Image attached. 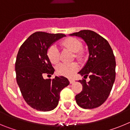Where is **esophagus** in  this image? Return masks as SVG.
<instances>
[{
	"instance_id": "obj_1",
	"label": "esophagus",
	"mask_w": 130,
	"mask_h": 130,
	"mask_svg": "<svg viewBox=\"0 0 130 130\" xmlns=\"http://www.w3.org/2000/svg\"><path fill=\"white\" fill-rule=\"evenodd\" d=\"M69 81H70V84H72V83H73L75 82V81H74L73 79H69Z\"/></svg>"
}]
</instances>
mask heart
Segmentation results:
<instances>
[{
  "label": "heart",
  "mask_w": 130,
  "mask_h": 130,
  "mask_svg": "<svg viewBox=\"0 0 130 130\" xmlns=\"http://www.w3.org/2000/svg\"><path fill=\"white\" fill-rule=\"evenodd\" d=\"M61 45L65 49H67L74 53L73 55L76 59L81 60L85 57V52L81 48L83 47L82 42L76 38L70 37L65 39L61 42ZM47 55L49 61L53 64H56L59 61V51L57 47L53 45L49 47L47 51ZM79 66L75 62L70 64H58L57 66V72L58 75L67 77H72L75 72H77Z\"/></svg>",
  "instance_id": "b5f03b06"
}]
</instances>
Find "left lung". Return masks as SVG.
Wrapping results in <instances>:
<instances>
[{"mask_svg":"<svg viewBox=\"0 0 130 130\" xmlns=\"http://www.w3.org/2000/svg\"><path fill=\"white\" fill-rule=\"evenodd\" d=\"M81 38L88 49V58L79 73L90 81L79 80L83 90L75 96L79 106L94 109L103 104L107 99L115 79L116 62L114 54L108 42L94 31L83 30L70 34Z\"/></svg>","mask_w":130,"mask_h":130,"instance_id":"1","label":"left lung"}]
</instances>
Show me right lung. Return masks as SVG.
Segmentation results:
<instances>
[{
    "label": "right lung",
    "mask_w": 130,
    "mask_h": 130,
    "mask_svg": "<svg viewBox=\"0 0 130 130\" xmlns=\"http://www.w3.org/2000/svg\"><path fill=\"white\" fill-rule=\"evenodd\" d=\"M66 36L36 32L21 45L15 62L17 83L25 102L40 111H49L57 106L60 92L70 84L63 76L44 79L43 75H53L55 70L47 51L55 42Z\"/></svg>",
    "instance_id": "add662e5"
}]
</instances>
